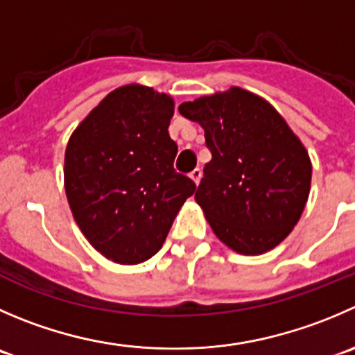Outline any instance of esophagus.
<instances>
[{"label":"esophagus","mask_w":355,"mask_h":355,"mask_svg":"<svg viewBox=\"0 0 355 355\" xmlns=\"http://www.w3.org/2000/svg\"><path fill=\"white\" fill-rule=\"evenodd\" d=\"M201 177H202L201 168H196V170L191 171V178L196 182V184H199V182H201Z\"/></svg>","instance_id":"34e87169"}]
</instances>
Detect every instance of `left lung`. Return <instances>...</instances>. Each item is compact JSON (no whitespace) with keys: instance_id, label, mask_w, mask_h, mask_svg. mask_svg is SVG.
<instances>
[{"instance_id":"1","label":"left lung","mask_w":355,"mask_h":355,"mask_svg":"<svg viewBox=\"0 0 355 355\" xmlns=\"http://www.w3.org/2000/svg\"><path fill=\"white\" fill-rule=\"evenodd\" d=\"M178 111L202 126L211 153L196 201L216 237L243 254L276 248L311 191L312 164L298 137L269 102L241 88Z\"/></svg>"}]
</instances>
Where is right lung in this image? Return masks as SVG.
<instances>
[{"instance_id": "obj_1", "label": "right lung", "mask_w": 355, "mask_h": 355, "mask_svg": "<svg viewBox=\"0 0 355 355\" xmlns=\"http://www.w3.org/2000/svg\"><path fill=\"white\" fill-rule=\"evenodd\" d=\"M173 101L140 85L109 94L65 149V194L85 237L118 263L149 260L163 246L196 184L173 168Z\"/></svg>"}]
</instances>
